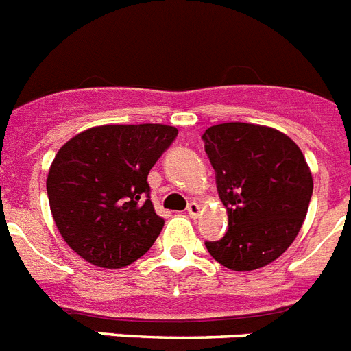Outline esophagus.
<instances>
[{
  "label": "esophagus",
  "mask_w": 351,
  "mask_h": 351,
  "mask_svg": "<svg viewBox=\"0 0 351 351\" xmlns=\"http://www.w3.org/2000/svg\"><path fill=\"white\" fill-rule=\"evenodd\" d=\"M186 211H188V215H190L191 218H197L200 215V206L197 204V202H190V204H188V208H186Z\"/></svg>",
  "instance_id": "esophagus-1"
}]
</instances>
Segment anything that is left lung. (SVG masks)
I'll use <instances>...</instances> for the list:
<instances>
[{
	"instance_id": "obj_1",
	"label": "left lung",
	"mask_w": 351,
	"mask_h": 351,
	"mask_svg": "<svg viewBox=\"0 0 351 351\" xmlns=\"http://www.w3.org/2000/svg\"><path fill=\"white\" fill-rule=\"evenodd\" d=\"M229 229L206 241L213 259L234 271L274 263L295 241L313 197L309 165L287 134L259 124L226 122L202 134Z\"/></svg>"
}]
</instances>
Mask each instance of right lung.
Listing matches in <instances>:
<instances>
[{"instance_id": "add662e5", "label": "right lung", "mask_w": 351, "mask_h": 351, "mask_svg": "<svg viewBox=\"0 0 351 351\" xmlns=\"http://www.w3.org/2000/svg\"><path fill=\"white\" fill-rule=\"evenodd\" d=\"M178 136L173 125H97L60 147L47 173L49 208L65 243L90 265L122 268L163 229L147 176Z\"/></svg>"}]
</instances>
